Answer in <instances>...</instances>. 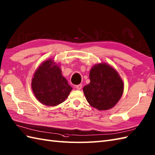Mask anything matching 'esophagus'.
<instances>
[{"instance_id":"1","label":"esophagus","mask_w":155,"mask_h":155,"mask_svg":"<svg viewBox=\"0 0 155 155\" xmlns=\"http://www.w3.org/2000/svg\"><path fill=\"white\" fill-rule=\"evenodd\" d=\"M82 85L81 84H78V85L76 86V88L78 89V90H81L82 88Z\"/></svg>"}]
</instances>
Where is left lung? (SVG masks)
<instances>
[{"label":"left lung","mask_w":155,"mask_h":155,"mask_svg":"<svg viewBox=\"0 0 155 155\" xmlns=\"http://www.w3.org/2000/svg\"><path fill=\"white\" fill-rule=\"evenodd\" d=\"M91 82L83 92L91 106L99 110L113 107L124 92V83L117 72L109 64H96L90 71Z\"/></svg>","instance_id":"obj_1"}]
</instances>
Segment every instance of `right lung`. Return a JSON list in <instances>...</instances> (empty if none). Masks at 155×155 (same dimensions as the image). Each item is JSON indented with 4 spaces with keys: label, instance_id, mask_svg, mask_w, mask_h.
Returning <instances> with one entry per match:
<instances>
[{
    "label": "right lung",
    "instance_id": "1",
    "mask_svg": "<svg viewBox=\"0 0 155 155\" xmlns=\"http://www.w3.org/2000/svg\"><path fill=\"white\" fill-rule=\"evenodd\" d=\"M31 88L38 101L48 106L63 102L73 89L51 59L44 61L35 71Z\"/></svg>",
    "mask_w": 155,
    "mask_h": 155
}]
</instances>
